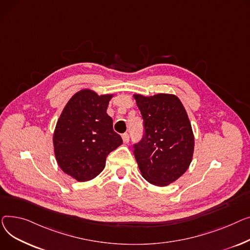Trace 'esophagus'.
I'll list each match as a JSON object with an SVG mask.
<instances>
[{
	"label": "esophagus",
	"mask_w": 250,
	"mask_h": 250,
	"mask_svg": "<svg viewBox=\"0 0 250 250\" xmlns=\"http://www.w3.org/2000/svg\"><path fill=\"white\" fill-rule=\"evenodd\" d=\"M122 139H123L124 143H128L129 142V134L128 133L122 134Z\"/></svg>",
	"instance_id": "1"
}]
</instances>
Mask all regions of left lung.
<instances>
[{
  "label": "left lung",
  "instance_id": "left-lung-1",
  "mask_svg": "<svg viewBox=\"0 0 250 250\" xmlns=\"http://www.w3.org/2000/svg\"><path fill=\"white\" fill-rule=\"evenodd\" d=\"M143 119L144 134L133 145L142 177L166 187L187 171L193 158L192 125L180 99L169 94L134 95Z\"/></svg>",
  "mask_w": 250,
  "mask_h": 250
}]
</instances>
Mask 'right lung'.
Masks as SVG:
<instances>
[{"mask_svg":"<svg viewBox=\"0 0 250 250\" xmlns=\"http://www.w3.org/2000/svg\"><path fill=\"white\" fill-rule=\"evenodd\" d=\"M113 95L82 90L67 102L53 133L58 166L78 182L95 179L104 169L108 154L122 144L107 114Z\"/></svg>","mask_w":250,"mask_h":250,"instance_id":"right-lung-1","label":"right lung"}]
</instances>
